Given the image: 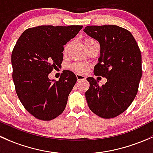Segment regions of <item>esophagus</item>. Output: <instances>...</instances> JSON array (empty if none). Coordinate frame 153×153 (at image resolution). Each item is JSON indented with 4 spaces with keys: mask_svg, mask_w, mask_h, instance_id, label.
Returning <instances> with one entry per match:
<instances>
[{
    "mask_svg": "<svg viewBox=\"0 0 153 153\" xmlns=\"http://www.w3.org/2000/svg\"><path fill=\"white\" fill-rule=\"evenodd\" d=\"M76 79H77V81H80V80H85L86 79V77L83 75L81 74H76Z\"/></svg>",
    "mask_w": 153,
    "mask_h": 153,
    "instance_id": "esophagus-1",
    "label": "esophagus"
}]
</instances>
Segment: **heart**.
I'll use <instances>...</instances> for the list:
<instances>
[{"mask_svg": "<svg viewBox=\"0 0 153 153\" xmlns=\"http://www.w3.org/2000/svg\"><path fill=\"white\" fill-rule=\"evenodd\" d=\"M97 42V41H96L94 39L90 38V37L85 39L84 40V44H85V47L88 46V45H89L90 44L93 43V42ZM70 45H71L70 42H68V43L66 44V45H65V47H64V52L65 53L67 52L68 50V48H69V47H70ZM71 68L73 70L76 71H77V72H84L88 69V66L84 63L72 64V65H71Z\"/></svg>", "mask_w": 153, "mask_h": 153, "instance_id": "b5f03b06", "label": "heart"}]
</instances>
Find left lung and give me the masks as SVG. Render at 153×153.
Masks as SVG:
<instances>
[{
	"label": "left lung",
	"mask_w": 153,
	"mask_h": 153,
	"mask_svg": "<svg viewBox=\"0 0 153 153\" xmlns=\"http://www.w3.org/2000/svg\"><path fill=\"white\" fill-rule=\"evenodd\" d=\"M83 31L100 44L94 74L107 78L102 86L93 77L87 78L88 107L103 119L116 117L129 108L138 92L142 76L141 51L131 33L118 26H88Z\"/></svg>",
	"instance_id": "left-lung-1"
}]
</instances>
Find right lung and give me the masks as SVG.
Segmentation results:
<instances>
[{
  "label": "right lung",
  "instance_id": "1",
  "mask_svg": "<svg viewBox=\"0 0 153 153\" xmlns=\"http://www.w3.org/2000/svg\"><path fill=\"white\" fill-rule=\"evenodd\" d=\"M82 29L79 25L29 28L14 47L12 79L17 95L25 109L40 120H52L65 110L76 75L64 70L55 81L48 74L61 65L64 45Z\"/></svg>",
  "mask_w": 153,
  "mask_h": 153
}]
</instances>
